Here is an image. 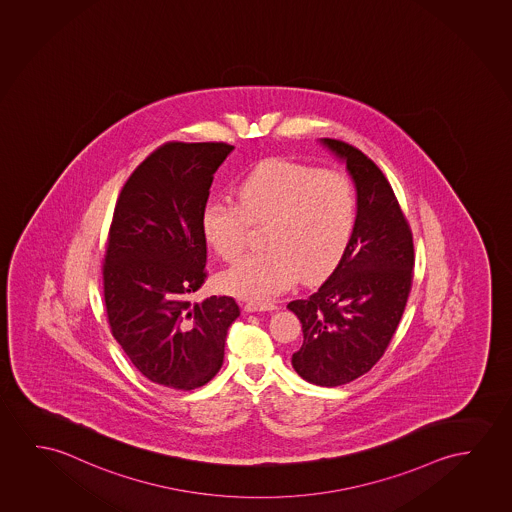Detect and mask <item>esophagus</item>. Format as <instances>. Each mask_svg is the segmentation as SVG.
Segmentation results:
<instances>
[{
    "instance_id": "1",
    "label": "esophagus",
    "mask_w": 512,
    "mask_h": 512,
    "mask_svg": "<svg viewBox=\"0 0 512 512\" xmlns=\"http://www.w3.org/2000/svg\"><path fill=\"white\" fill-rule=\"evenodd\" d=\"M246 312H273L276 310L275 303H268V301H250V303H246V307H244Z\"/></svg>"
}]
</instances>
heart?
Wrapping results in <instances>:
<instances>
[{
  "mask_svg": "<svg viewBox=\"0 0 512 512\" xmlns=\"http://www.w3.org/2000/svg\"><path fill=\"white\" fill-rule=\"evenodd\" d=\"M237 198L239 204L211 198L200 227L221 259L234 260L248 244L250 227L269 223L268 250L246 255L220 276L223 291L239 298H275L301 269L310 278L326 275L353 241L358 193L346 173L268 159L244 177Z\"/></svg>",
  "mask_w": 512,
  "mask_h": 512,
  "instance_id": "heart-1",
  "label": "heart"
}]
</instances>
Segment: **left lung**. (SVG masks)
Returning <instances> with one entry per match:
<instances>
[{
  "label": "left lung",
  "mask_w": 512,
  "mask_h": 512,
  "mask_svg": "<svg viewBox=\"0 0 512 512\" xmlns=\"http://www.w3.org/2000/svg\"><path fill=\"white\" fill-rule=\"evenodd\" d=\"M321 143L346 163L358 193V221L333 273L287 308L303 328L294 370L308 383L340 386L369 372L385 354L411 291L415 250L408 220L376 163L349 143Z\"/></svg>",
  "instance_id": "1"
}]
</instances>
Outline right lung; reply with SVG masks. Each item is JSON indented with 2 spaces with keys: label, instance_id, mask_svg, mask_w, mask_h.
Returning a JSON list of instances; mask_svg holds the SVG:
<instances>
[{
  "label": "right lung",
  "instance_id": "1",
  "mask_svg": "<svg viewBox=\"0 0 512 512\" xmlns=\"http://www.w3.org/2000/svg\"><path fill=\"white\" fill-rule=\"evenodd\" d=\"M232 145L168 142L131 173L111 220L103 264L111 333L156 385L195 390L218 374L234 298L191 303L207 278L200 214Z\"/></svg>",
  "mask_w": 512,
  "mask_h": 512
}]
</instances>
